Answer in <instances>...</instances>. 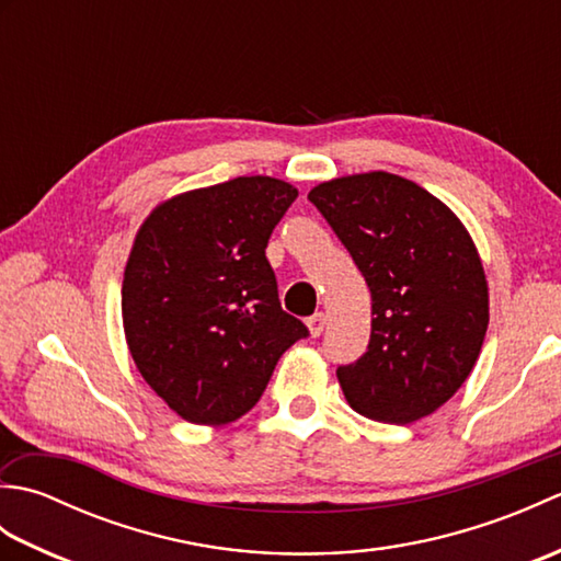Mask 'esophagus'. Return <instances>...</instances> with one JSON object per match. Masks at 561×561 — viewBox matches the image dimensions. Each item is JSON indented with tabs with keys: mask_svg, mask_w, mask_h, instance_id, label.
I'll return each mask as SVG.
<instances>
[{
	"mask_svg": "<svg viewBox=\"0 0 561 561\" xmlns=\"http://www.w3.org/2000/svg\"><path fill=\"white\" fill-rule=\"evenodd\" d=\"M325 323H328L325 313H316V316H311V318L306 320V325H308V330H311V335H313V337H318L320 332L325 330Z\"/></svg>",
	"mask_w": 561,
	"mask_h": 561,
	"instance_id": "1",
	"label": "esophagus"
}]
</instances>
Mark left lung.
Listing matches in <instances>:
<instances>
[{"label": "left lung", "instance_id": "8db88e82", "mask_svg": "<svg viewBox=\"0 0 561 561\" xmlns=\"http://www.w3.org/2000/svg\"><path fill=\"white\" fill-rule=\"evenodd\" d=\"M308 199L371 289L368 350L337 368L344 398L386 424L436 412L470 376L490 325L472 236L438 197L386 171L332 178Z\"/></svg>", "mask_w": 561, "mask_h": 561}]
</instances>
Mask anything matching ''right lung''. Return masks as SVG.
<instances>
[{
    "label": "right lung",
    "instance_id": "add662e5",
    "mask_svg": "<svg viewBox=\"0 0 561 561\" xmlns=\"http://www.w3.org/2000/svg\"><path fill=\"white\" fill-rule=\"evenodd\" d=\"M299 197L270 175H241L163 199L141 221L123 279L129 354L185 422L221 426L255 408L279 356L308 335L282 311L265 257Z\"/></svg>",
    "mask_w": 561,
    "mask_h": 561
}]
</instances>
